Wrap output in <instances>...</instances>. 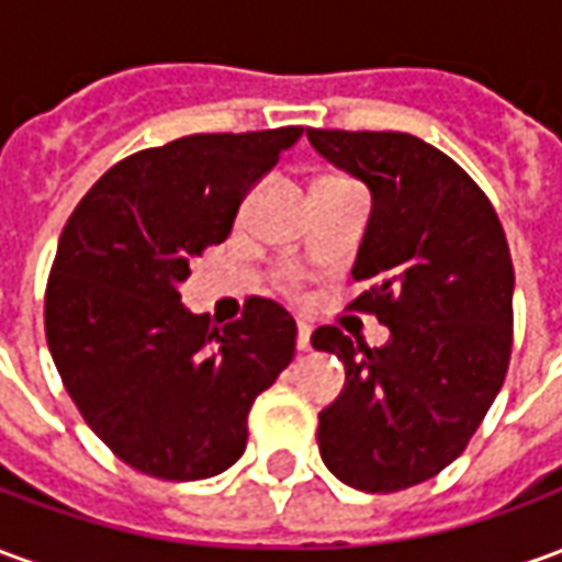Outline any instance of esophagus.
<instances>
[{
    "label": "esophagus",
    "instance_id": "1",
    "mask_svg": "<svg viewBox=\"0 0 562 562\" xmlns=\"http://www.w3.org/2000/svg\"><path fill=\"white\" fill-rule=\"evenodd\" d=\"M297 352H310V325H297Z\"/></svg>",
    "mask_w": 562,
    "mask_h": 562
}]
</instances>
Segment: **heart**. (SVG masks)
Instances as JSON below:
<instances>
[{"mask_svg": "<svg viewBox=\"0 0 562 562\" xmlns=\"http://www.w3.org/2000/svg\"><path fill=\"white\" fill-rule=\"evenodd\" d=\"M318 183H352V180H346V177H322Z\"/></svg>", "mask_w": 562, "mask_h": 562, "instance_id": "heart-1", "label": "heart"}]
</instances>
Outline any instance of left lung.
<instances>
[{"mask_svg": "<svg viewBox=\"0 0 562 562\" xmlns=\"http://www.w3.org/2000/svg\"><path fill=\"white\" fill-rule=\"evenodd\" d=\"M310 144L373 195L352 277V310L391 328L379 349L322 325L346 389L318 413V451L342 484L394 494L442 472L503 389L515 270L479 183L406 132L306 128Z\"/></svg>", "mask_w": 562, "mask_h": 562, "instance_id": "obj_1", "label": "left lung"}]
</instances>
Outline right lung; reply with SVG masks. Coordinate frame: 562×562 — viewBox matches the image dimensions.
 Segmentation results:
<instances>
[{"label": "right lung", "instance_id": "1", "mask_svg": "<svg viewBox=\"0 0 562 562\" xmlns=\"http://www.w3.org/2000/svg\"><path fill=\"white\" fill-rule=\"evenodd\" d=\"M304 126L186 135L104 171L59 234L44 334L92 434L132 470L195 482L244 454L246 418L294 358V318L249 297L213 328L180 304L189 261Z\"/></svg>", "mask_w": 562, "mask_h": 562}]
</instances>
